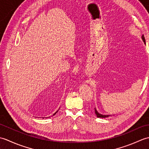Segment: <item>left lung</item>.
I'll return each instance as SVG.
<instances>
[{
  "mask_svg": "<svg viewBox=\"0 0 149 149\" xmlns=\"http://www.w3.org/2000/svg\"><path fill=\"white\" fill-rule=\"evenodd\" d=\"M142 40H143V42L145 43V37L143 35L142 36ZM95 113H96V115L97 116V117H99V118H106V117H108L110 115H101V114L97 112V111L95 109Z\"/></svg>",
  "mask_w": 149,
  "mask_h": 149,
  "instance_id": "8db88e82",
  "label": "left lung"
}]
</instances>
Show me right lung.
Listing matches in <instances>:
<instances>
[{
	"instance_id": "1",
	"label": "right lung",
	"mask_w": 149,
	"mask_h": 149,
	"mask_svg": "<svg viewBox=\"0 0 149 149\" xmlns=\"http://www.w3.org/2000/svg\"><path fill=\"white\" fill-rule=\"evenodd\" d=\"M57 112H58V111H56V113H57ZM56 113H54V115H55V114H56Z\"/></svg>"
}]
</instances>
